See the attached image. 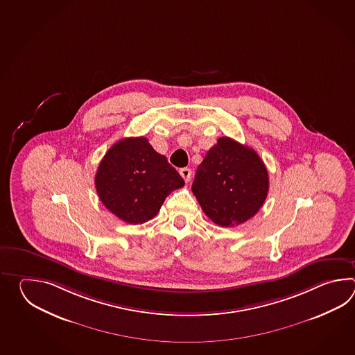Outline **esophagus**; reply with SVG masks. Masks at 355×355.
Wrapping results in <instances>:
<instances>
[{
    "label": "esophagus",
    "mask_w": 355,
    "mask_h": 355,
    "mask_svg": "<svg viewBox=\"0 0 355 355\" xmlns=\"http://www.w3.org/2000/svg\"><path fill=\"white\" fill-rule=\"evenodd\" d=\"M181 176H182V179L189 182V181L191 180V175H193V171H191V168H189V167H182L180 168Z\"/></svg>",
    "instance_id": "1"
}]
</instances>
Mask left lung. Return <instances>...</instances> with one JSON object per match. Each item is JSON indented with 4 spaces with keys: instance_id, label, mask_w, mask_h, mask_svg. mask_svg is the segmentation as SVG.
<instances>
[{
    "instance_id": "8db88e82",
    "label": "left lung",
    "mask_w": 355,
    "mask_h": 355,
    "mask_svg": "<svg viewBox=\"0 0 355 355\" xmlns=\"http://www.w3.org/2000/svg\"><path fill=\"white\" fill-rule=\"evenodd\" d=\"M191 190L216 225L239 226L263 207L269 176L252 148L220 137L198 166Z\"/></svg>"
}]
</instances>
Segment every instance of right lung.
Here are the masks:
<instances>
[{"instance_id":"right-lung-1","label":"right lung","mask_w":355,"mask_h":355,"mask_svg":"<svg viewBox=\"0 0 355 355\" xmlns=\"http://www.w3.org/2000/svg\"><path fill=\"white\" fill-rule=\"evenodd\" d=\"M184 180L147 138L130 137L114 144L95 175L98 198L121 220L138 225L153 218L166 196Z\"/></svg>"}]
</instances>
